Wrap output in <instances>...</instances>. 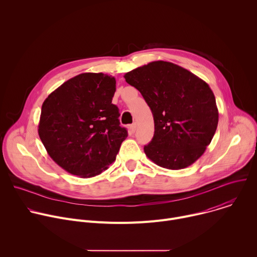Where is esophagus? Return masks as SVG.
<instances>
[{
  "label": "esophagus",
  "instance_id": "34e87169",
  "mask_svg": "<svg viewBox=\"0 0 257 257\" xmlns=\"http://www.w3.org/2000/svg\"><path fill=\"white\" fill-rule=\"evenodd\" d=\"M129 131H130L131 134H134V133H135V131H136V124H135V123L132 124V125L129 127Z\"/></svg>",
  "mask_w": 257,
  "mask_h": 257
}]
</instances>
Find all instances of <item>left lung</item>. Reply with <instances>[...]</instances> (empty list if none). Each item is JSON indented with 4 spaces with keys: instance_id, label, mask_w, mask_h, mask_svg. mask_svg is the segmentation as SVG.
Listing matches in <instances>:
<instances>
[{
    "instance_id": "left-lung-1",
    "label": "left lung",
    "mask_w": 257,
    "mask_h": 257,
    "mask_svg": "<svg viewBox=\"0 0 257 257\" xmlns=\"http://www.w3.org/2000/svg\"><path fill=\"white\" fill-rule=\"evenodd\" d=\"M151 107L155 135L144 153L158 166L181 170L205 152L218 122L215 97L208 84L187 69L155 61L124 75Z\"/></svg>"
}]
</instances>
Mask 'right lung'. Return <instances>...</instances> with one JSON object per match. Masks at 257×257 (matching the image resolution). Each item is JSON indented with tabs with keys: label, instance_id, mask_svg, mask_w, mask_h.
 Returning <instances> with one entry per match:
<instances>
[{
	"label": "right lung",
	"instance_id": "add662e5",
	"mask_svg": "<svg viewBox=\"0 0 257 257\" xmlns=\"http://www.w3.org/2000/svg\"><path fill=\"white\" fill-rule=\"evenodd\" d=\"M116 79L103 73L73 77L44 101L39 135L53 161L68 173L90 178L106 170L128 136L112 103Z\"/></svg>",
	"mask_w": 257,
	"mask_h": 257
}]
</instances>
